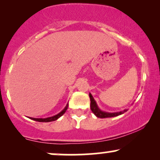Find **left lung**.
I'll list each match as a JSON object with an SVG mask.
<instances>
[{
  "mask_svg": "<svg viewBox=\"0 0 160 160\" xmlns=\"http://www.w3.org/2000/svg\"><path fill=\"white\" fill-rule=\"evenodd\" d=\"M89 98H90V102H91L90 108H91L92 111V113H94L97 117H98V118H108V117H117V116L122 114V113H124L125 112L128 111L127 109H125L122 111L115 112V113H108V112L103 111L98 108V105H97L96 102H95V100L92 97V95L91 93H89Z\"/></svg>",
  "mask_w": 160,
  "mask_h": 160,
  "instance_id": "8db88e82",
  "label": "left lung"
}]
</instances>
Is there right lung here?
<instances>
[{"instance_id": "right-lung-1", "label": "right lung", "mask_w": 160, "mask_h": 160, "mask_svg": "<svg viewBox=\"0 0 160 160\" xmlns=\"http://www.w3.org/2000/svg\"><path fill=\"white\" fill-rule=\"evenodd\" d=\"M68 107V104H66L65 108H64V109L62 110V111L60 112V113H58V114L52 116V117H47V118H33V117H28V118L32 119V120H33L38 121V122H52V121H55V120H58V119L60 117H62V116L65 113L66 111H67Z\"/></svg>"}]
</instances>
